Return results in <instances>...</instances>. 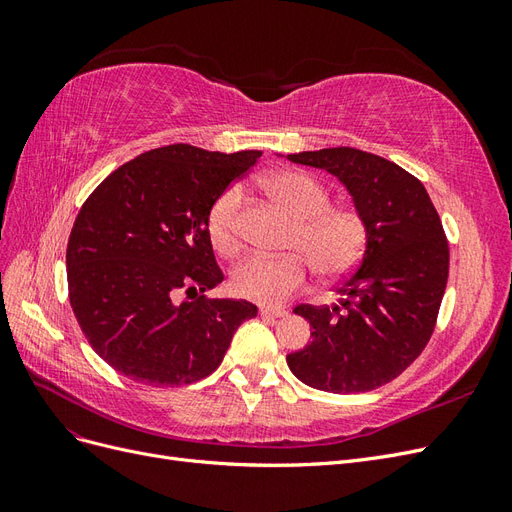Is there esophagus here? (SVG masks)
<instances>
[{"mask_svg":"<svg viewBox=\"0 0 512 512\" xmlns=\"http://www.w3.org/2000/svg\"><path fill=\"white\" fill-rule=\"evenodd\" d=\"M260 316H265V318H284V316H288V312H286V309H282V307H260Z\"/></svg>","mask_w":512,"mask_h":512,"instance_id":"1","label":"esophagus"}]
</instances>
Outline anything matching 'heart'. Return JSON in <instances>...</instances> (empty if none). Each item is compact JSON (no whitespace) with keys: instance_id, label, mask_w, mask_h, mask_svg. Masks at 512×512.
Here are the masks:
<instances>
[{"instance_id":"b5f03b06","label":"heart","mask_w":512,"mask_h":512,"mask_svg":"<svg viewBox=\"0 0 512 512\" xmlns=\"http://www.w3.org/2000/svg\"><path fill=\"white\" fill-rule=\"evenodd\" d=\"M260 185L277 205L297 218L288 245L290 250L303 253L318 275L339 277L356 267L367 245V222L359 209L331 205L327 185L303 170H277L262 177ZM239 215V190H226L209 211V237L224 256L241 252ZM302 257L250 256L232 273V286L245 299L265 305L282 303L307 282L309 266Z\"/></svg>"}]
</instances>
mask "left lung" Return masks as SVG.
<instances>
[{
    "mask_svg": "<svg viewBox=\"0 0 512 512\" xmlns=\"http://www.w3.org/2000/svg\"><path fill=\"white\" fill-rule=\"evenodd\" d=\"M344 183L367 222L359 269L339 305H299L312 342L286 356L301 382L327 393H365L391 382L427 346L448 280V243L425 185L395 162L352 147L290 153Z\"/></svg>",
    "mask_w": 512,
    "mask_h": 512,
    "instance_id": "obj_1",
    "label": "left lung"
}]
</instances>
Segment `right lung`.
<instances>
[{"mask_svg":"<svg viewBox=\"0 0 512 512\" xmlns=\"http://www.w3.org/2000/svg\"><path fill=\"white\" fill-rule=\"evenodd\" d=\"M262 151L151 149L113 170L81 207L66 267L72 312L102 359L149 386H181L218 369L243 299H207L222 284L209 211ZM185 291L190 302H179Z\"/></svg>","mask_w":512,"mask_h":512,"instance_id":"add662e5","label":"right lung"}]
</instances>
